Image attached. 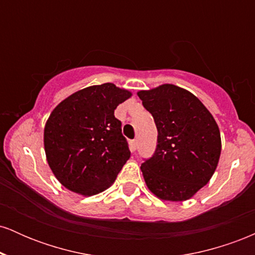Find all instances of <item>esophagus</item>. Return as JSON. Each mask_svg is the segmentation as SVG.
<instances>
[{"label": "esophagus", "mask_w": 255, "mask_h": 255, "mask_svg": "<svg viewBox=\"0 0 255 255\" xmlns=\"http://www.w3.org/2000/svg\"><path fill=\"white\" fill-rule=\"evenodd\" d=\"M136 146H137V140H130L129 141V147H130V151L134 152L136 150Z\"/></svg>", "instance_id": "1"}]
</instances>
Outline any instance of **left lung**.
Wrapping results in <instances>:
<instances>
[{
    "label": "left lung",
    "instance_id": "obj_1",
    "mask_svg": "<svg viewBox=\"0 0 255 255\" xmlns=\"http://www.w3.org/2000/svg\"><path fill=\"white\" fill-rule=\"evenodd\" d=\"M158 136L141 171L148 189L163 200L183 201L210 181L221 156V133L213 116L188 91L165 84L140 91Z\"/></svg>",
    "mask_w": 255,
    "mask_h": 255
}]
</instances>
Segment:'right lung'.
Instances as JSON below:
<instances>
[{"mask_svg":"<svg viewBox=\"0 0 255 255\" xmlns=\"http://www.w3.org/2000/svg\"><path fill=\"white\" fill-rule=\"evenodd\" d=\"M131 96L107 83L73 93L50 114L44 128L49 166L69 191L103 192L130 157L121 121L114 111Z\"/></svg>","mask_w":255,"mask_h":255,"instance_id":"add662e5","label":"right lung"}]
</instances>
